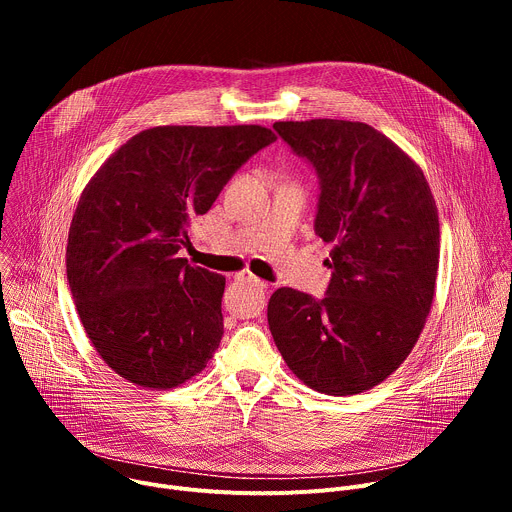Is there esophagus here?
Masks as SVG:
<instances>
[{"instance_id":"1","label":"esophagus","mask_w":512,"mask_h":512,"mask_svg":"<svg viewBox=\"0 0 512 512\" xmlns=\"http://www.w3.org/2000/svg\"><path fill=\"white\" fill-rule=\"evenodd\" d=\"M237 279L239 281H245V283H251V285H255L257 289H267V281H263V279H259L257 275H253L251 271H241L239 275H237Z\"/></svg>"}]
</instances>
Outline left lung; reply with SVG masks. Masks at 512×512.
I'll use <instances>...</instances> for the list:
<instances>
[{"mask_svg":"<svg viewBox=\"0 0 512 512\" xmlns=\"http://www.w3.org/2000/svg\"><path fill=\"white\" fill-rule=\"evenodd\" d=\"M277 135L318 176L314 231L332 243L324 298L279 287L269 330L287 367L326 395L385 381L431 310L440 221L419 166L367 123L279 121Z\"/></svg>","mask_w":512,"mask_h":512,"instance_id":"left-lung-1","label":"left lung"}]
</instances>
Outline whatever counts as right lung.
<instances>
[{"instance_id": "obj_1", "label": "right lung", "mask_w": 512, "mask_h": 512, "mask_svg": "<svg viewBox=\"0 0 512 512\" xmlns=\"http://www.w3.org/2000/svg\"><path fill=\"white\" fill-rule=\"evenodd\" d=\"M261 125H166L133 135L83 190L66 279L99 356L123 379L172 389L200 373L223 338L225 277L178 251L186 227L257 152Z\"/></svg>"}]
</instances>
